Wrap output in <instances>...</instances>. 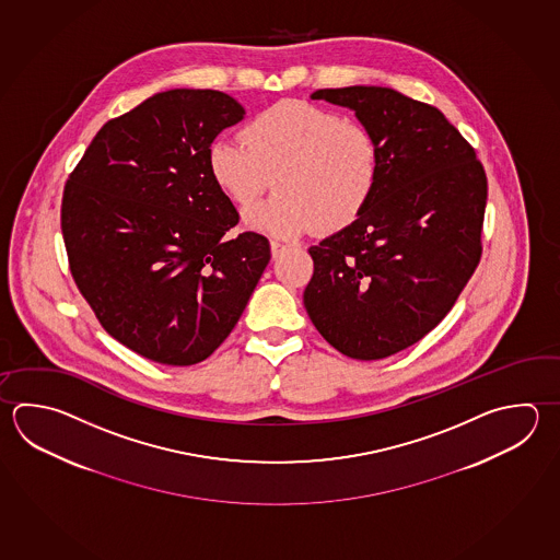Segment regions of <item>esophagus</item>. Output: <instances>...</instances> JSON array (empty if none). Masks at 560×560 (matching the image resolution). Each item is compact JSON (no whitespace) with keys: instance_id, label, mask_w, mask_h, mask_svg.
I'll use <instances>...</instances> for the list:
<instances>
[{"instance_id":"obj_1","label":"esophagus","mask_w":560,"mask_h":560,"mask_svg":"<svg viewBox=\"0 0 560 560\" xmlns=\"http://www.w3.org/2000/svg\"><path fill=\"white\" fill-rule=\"evenodd\" d=\"M287 249H289L287 243L271 242V255H273V259H279L281 255L285 254Z\"/></svg>"}]
</instances>
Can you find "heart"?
Returning <instances> with one entry per match:
<instances>
[{"mask_svg":"<svg viewBox=\"0 0 560 560\" xmlns=\"http://www.w3.org/2000/svg\"><path fill=\"white\" fill-rule=\"evenodd\" d=\"M208 174L237 208H249L273 176L277 196L245 213L255 232L289 240L337 232L366 210L381 179V147L366 125L308 101H281L257 113L240 140L208 148Z\"/></svg>","mask_w":560,"mask_h":560,"instance_id":"obj_1","label":"heart"}]
</instances>
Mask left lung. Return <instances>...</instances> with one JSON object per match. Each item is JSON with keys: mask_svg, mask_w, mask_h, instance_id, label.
<instances>
[{"mask_svg": "<svg viewBox=\"0 0 560 560\" xmlns=\"http://www.w3.org/2000/svg\"><path fill=\"white\" fill-rule=\"evenodd\" d=\"M311 98L349 106L372 130L381 179L359 220L308 249L306 313L338 352L386 359L438 327L471 279L486 170L442 110L394 89H318Z\"/></svg>", "mask_w": 560, "mask_h": 560, "instance_id": "obj_1", "label": "left lung"}]
</instances>
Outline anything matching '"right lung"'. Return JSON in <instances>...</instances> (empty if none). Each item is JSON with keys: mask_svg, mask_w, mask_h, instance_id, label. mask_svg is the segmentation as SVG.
<instances>
[{"mask_svg": "<svg viewBox=\"0 0 560 560\" xmlns=\"http://www.w3.org/2000/svg\"><path fill=\"white\" fill-rule=\"evenodd\" d=\"M245 117L222 91L172 89L96 132L65 184L61 230L106 332L168 366L208 359L271 259L208 174V148Z\"/></svg>", "mask_w": 560, "mask_h": 560, "instance_id": "obj_1", "label": "right lung"}]
</instances>
